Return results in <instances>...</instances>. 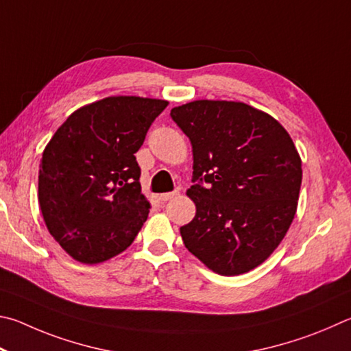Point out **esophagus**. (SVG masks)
<instances>
[{"label":"esophagus","mask_w":351,"mask_h":351,"mask_svg":"<svg viewBox=\"0 0 351 351\" xmlns=\"http://www.w3.org/2000/svg\"><path fill=\"white\" fill-rule=\"evenodd\" d=\"M177 195H179V189H176V191H172V193L160 194V200H162V202H168V200H171V199L177 197Z\"/></svg>","instance_id":"34e87169"}]
</instances>
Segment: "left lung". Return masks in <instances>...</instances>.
Wrapping results in <instances>:
<instances>
[{"label": "left lung", "instance_id": "obj_1", "mask_svg": "<svg viewBox=\"0 0 351 351\" xmlns=\"http://www.w3.org/2000/svg\"><path fill=\"white\" fill-rule=\"evenodd\" d=\"M171 117L194 158L186 194L195 217L180 228L183 243L214 273H248L279 247L296 214L302 162L290 134L241 101L197 100Z\"/></svg>", "mask_w": 351, "mask_h": 351}]
</instances>
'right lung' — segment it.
<instances>
[{"instance_id":"obj_1","label":"right lung","mask_w":351,"mask_h":351,"mask_svg":"<svg viewBox=\"0 0 351 351\" xmlns=\"http://www.w3.org/2000/svg\"><path fill=\"white\" fill-rule=\"evenodd\" d=\"M168 101L108 97L67 117L43 152L38 202L72 259L100 263L134 242L149 214L134 154Z\"/></svg>"}]
</instances>
